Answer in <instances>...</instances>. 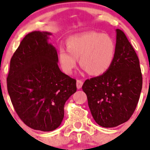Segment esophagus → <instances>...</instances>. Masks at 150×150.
Segmentation results:
<instances>
[{
    "mask_svg": "<svg viewBox=\"0 0 150 150\" xmlns=\"http://www.w3.org/2000/svg\"><path fill=\"white\" fill-rule=\"evenodd\" d=\"M83 83V82L81 80H77V88H78V89L81 88Z\"/></svg>",
    "mask_w": 150,
    "mask_h": 150,
    "instance_id": "34e87169",
    "label": "esophagus"
}]
</instances>
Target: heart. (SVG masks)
Returning <instances> with one entry per match:
<instances>
[{"label":"heart","instance_id":"b5f03b06","mask_svg":"<svg viewBox=\"0 0 150 150\" xmlns=\"http://www.w3.org/2000/svg\"><path fill=\"white\" fill-rule=\"evenodd\" d=\"M115 44L110 35L88 32L70 38L67 48L61 46L59 60L63 71L72 73L80 59V65L91 75H101L110 68L114 61Z\"/></svg>","mask_w":150,"mask_h":150}]
</instances>
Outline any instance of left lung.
Listing matches in <instances>:
<instances>
[{
    "label": "left lung",
    "mask_w": 150,
    "mask_h": 150,
    "mask_svg": "<svg viewBox=\"0 0 150 150\" xmlns=\"http://www.w3.org/2000/svg\"><path fill=\"white\" fill-rule=\"evenodd\" d=\"M115 54L110 69L87 79L82 86L97 124L112 128L128 121L137 108L142 88L137 54L125 33L116 30Z\"/></svg>",
    "instance_id": "left-lung-1"
}]
</instances>
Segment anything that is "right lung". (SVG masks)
Returning <instances> with one entry per match:
<instances>
[{
	"mask_svg": "<svg viewBox=\"0 0 150 150\" xmlns=\"http://www.w3.org/2000/svg\"><path fill=\"white\" fill-rule=\"evenodd\" d=\"M49 33L33 31L22 39L10 62L7 89L16 114L35 130L51 131L64 118L66 101L77 91L76 80L59 68Z\"/></svg>",
	"mask_w": 150,
	"mask_h": 150,
	"instance_id": "add662e5",
	"label": "right lung"
}]
</instances>
